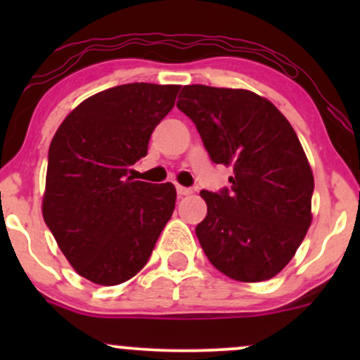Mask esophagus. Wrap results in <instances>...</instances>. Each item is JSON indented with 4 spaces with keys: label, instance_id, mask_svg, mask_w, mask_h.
<instances>
[{
    "label": "esophagus",
    "instance_id": "34e87169",
    "mask_svg": "<svg viewBox=\"0 0 360 360\" xmlns=\"http://www.w3.org/2000/svg\"><path fill=\"white\" fill-rule=\"evenodd\" d=\"M176 191L179 196H188V194L193 193L191 188H184V186H176Z\"/></svg>",
    "mask_w": 360,
    "mask_h": 360
}]
</instances>
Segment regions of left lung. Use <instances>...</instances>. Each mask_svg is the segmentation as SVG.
Here are the masks:
<instances>
[{"label":"left lung","instance_id":"obj_1","mask_svg":"<svg viewBox=\"0 0 360 360\" xmlns=\"http://www.w3.org/2000/svg\"><path fill=\"white\" fill-rule=\"evenodd\" d=\"M177 101L214 164L233 169L230 188L201 191L196 226L206 257L242 283L274 278L311 225L315 181L298 135L266 98L247 89L184 86Z\"/></svg>","mask_w":360,"mask_h":360}]
</instances>
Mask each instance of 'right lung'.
<instances>
[{
	"instance_id": "obj_1",
	"label": "right lung",
	"mask_w": 360,
	"mask_h": 360,
	"mask_svg": "<svg viewBox=\"0 0 360 360\" xmlns=\"http://www.w3.org/2000/svg\"><path fill=\"white\" fill-rule=\"evenodd\" d=\"M181 86H115L65 117L49 147L44 220L82 278L115 286L134 278L172 217L171 183L135 181L154 128Z\"/></svg>"
}]
</instances>
